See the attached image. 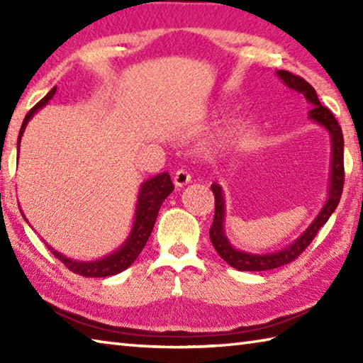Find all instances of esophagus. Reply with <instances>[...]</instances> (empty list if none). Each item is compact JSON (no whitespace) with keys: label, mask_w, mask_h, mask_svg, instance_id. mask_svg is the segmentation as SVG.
<instances>
[{"label":"esophagus","mask_w":363,"mask_h":363,"mask_svg":"<svg viewBox=\"0 0 363 363\" xmlns=\"http://www.w3.org/2000/svg\"><path fill=\"white\" fill-rule=\"evenodd\" d=\"M190 179H192V176H190L186 169H177L176 173H174L173 182H174V186L177 189H181L184 186H187V184L190 182Z\"/></svg>","instance_id":"34e87169"}]
</instances>
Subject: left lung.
I'll list each match as a JSON object with an SVG mask.
<instances>
[{
	"label": "left lung",
	"mask_w": 363,
	"mask_h": 363,
	"mask_svg": "<svg viewBox=\"0 0 363 363\" xmlns=\"http://www.w3.org/2000/svg\"><path fill=\"white\" fill-rule=\"evenodd\" d=\"M277 77L284 82L288 88L296 91V93L303 94L306 101L311 104L312 108L309 112V118L312 121L318 123L328 131L331 138V163H330V186H328V199L325 201L320 213L317 218L312 220V224L301 233V235L288 247L281 248L274 253H248V251H242L232 247V243L227 238L224 232V219H225V199L224 190L218 182L211 184V190L214 194V219L210 229V238L214 250L223 259L237 270H270L285 266V264L291 262L303 253V251L309 247L311 242L314 240L317 232L320 227L327 223L331 214L336 210L337 203H340L341 194H342V184H344V139L341 126L337 125L333 113L330 112L327 107H323L320 101H318L315 89L306 82L304 78L293 75V73L286 70H279Z\"/></svg>",
	"instance_id": "obj_1"
}]
</instances>
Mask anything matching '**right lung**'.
<instances>
[{
	"mask_svg": "<svg viewBox=\"0 0 363 363\" xmlns=\"http://www.w3.org/2000/svg\"><path fill=\"white\" fill-rule=\"evenodd\" d=\"M56 89L57 88H52L49 91V93L43 97L33 108H30V112L26 115L19 131V138H17V149L21 147V139L27 128V123L33 118V115L38 112L40 108L45 107L46 104L52 99V96L56 94ZM173 190L174 186L173 182H171L169 173L157 174L140 184L136 211H134V223L130 235H128L125 243H123L120 248H116L110 255L101 257V259L88 262L70 259V257H67L65 255L59 253L57 250H54L51 245H48L46 242L45 243L48 245V248L51 250V253L56 256L59 261H62L65 264L67 269H70L72 272H75L78 275H83V277H108V275L120 274L125 269L130 267L131 264L136 261L140 251L144 250L145 243L149 240L150 233L153 230V225H155L160 206H162L164 199H167ZM23 219L27 218L23 216Z\"/></svg>",
	"mask_w": 363,
	"mask_h": 363,
	"instance_id": "right-lung-1",
	"label": "right lung"
}]
</instances>
